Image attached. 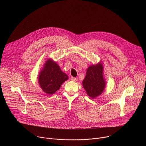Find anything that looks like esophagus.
<instances>
[{"mask_svg": "<svg viewBox=\"0 0 146 146\" xmlns=\"http://www.w3.org/2000/svg\"><path fill=\"white\" fill-rule=\"evenodd\" d=\"M77 78H75V77H71V80L72 81H74V82H76V81H77Z\"/></svg>", "mask_w": 146, "mask_h": 146, "instance_id": "esophagus-1", "label": "esophagus"}]
</instances>
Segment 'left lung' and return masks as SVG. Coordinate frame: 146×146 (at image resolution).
<instances>
[{"label":"left lung","mask_w":146,"mask_h":146,"mask_svg":"<svg viewBox=\"0 0 146 146\" xmlns=\"http://www.w3.org/2000/svg\"><path fill=\"white\" fill-rule=\"evenodd\" d=\"M106 84L102 62L90 65L87 68L86 77L82 81V86L87 95L93 99L98 97L105 90Z\"/></svg>","instance_id":"left-lung-1"}]
</instances>
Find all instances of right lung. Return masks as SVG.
Returning a JSON list of instances; mask_svg holds the SVG:
<instances>
[{"mask_svg":"<svg viewBox=\"0 0 146 146\" xmlns=\"http://www.w3.org/2000/svg\"><path fill=\"white\" fill-rule=\"evenodd\" d=\"M68 78V76L61 70L56 62L48 58L38 74V82L45 93L52 95L60 88Z\"/></svg>","mask_w":146,"mask_h":146,"instance_id":"1","label":"right lung"}]
</instances>
